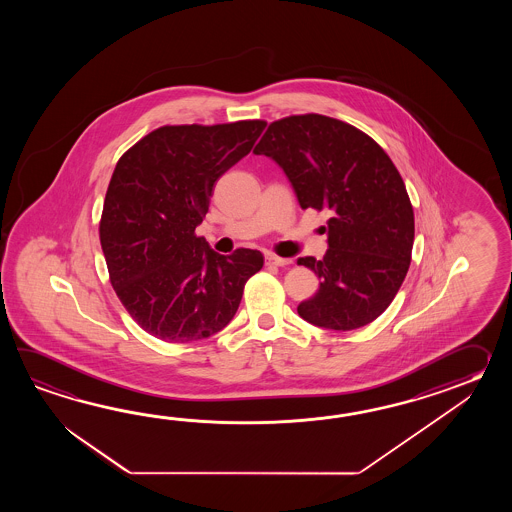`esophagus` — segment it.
Returning a JSON list of instances; mask_svg holds the SVG:
<instances>
[{"instance_id":"esophagus-1","label":"esophagus","mask_w":512,"mask_h":512,"mask_svg":"<svg viewBox=\"0 0 512 512\" xmlns=\"http://www.w3.org/2000/svg\"><path fill=\"white\" fill-rule=\"evenodd\" d=\"M265 263H267V265L283 267V265H289L291 260H287V258H280V256H276V254H267V256H265Z\"/></svg>"}]
</instances>
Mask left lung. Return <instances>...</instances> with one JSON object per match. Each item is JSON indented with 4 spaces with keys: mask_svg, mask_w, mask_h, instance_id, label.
<instances>
[{
    "mask_svg": "<svg viewBox=\"0 0 512 512\" xmlns=\"http://www.w3.org/2000/svg\"><path fill=\"white\" fill-rule=\"evenodd\" d=\"M254 153L278 163L300 207L329 216L326 256L298 260L320 278L298 315L335 331L373 322L403 285L414 247V208L388 153L364 131L316 113L272 122Z\"/></svg>",
    "mask_w": 512,
    "mask_h": 512,
    "instance_id": "8db88e82",
    "label": "left lung"
}]
</instances>
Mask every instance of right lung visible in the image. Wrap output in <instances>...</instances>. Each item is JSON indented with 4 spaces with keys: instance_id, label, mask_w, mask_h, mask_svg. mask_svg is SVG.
Here are the masks:
<instances>
[{
    "instance_id": "right-lung-1",
    "label": "right lung",
    "mask_w": 512,
    "mask_h": 512,
    "mask_svg": "<svg viewBox=\"0 0 512 512\" xmlns=\"http://www.w3.org/2000/svg\"><path fill=\"white\" fill-rule=\"evenodd\" d=\"M265 120L163 126L124 153L100 219L109 280L131 318L164 342H194L229 324L263 254L223 256L196 227L214 183L251 152Z\"/></svg>"
}]
</instances>
